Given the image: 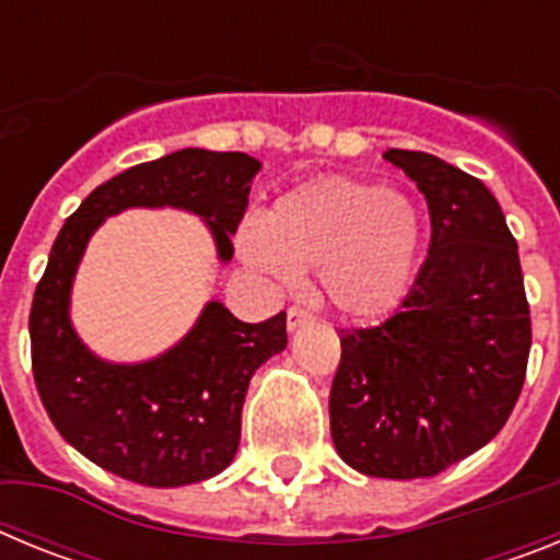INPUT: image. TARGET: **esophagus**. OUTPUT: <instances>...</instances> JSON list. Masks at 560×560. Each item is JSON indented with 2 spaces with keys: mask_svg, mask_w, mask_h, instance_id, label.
I'll return each instance as SVG.
<instances>
[{
  "mask_svg": "<svg viewBox=\"0 0 560 560\" xmlns=\"http://www.w3.org/2000/svg\"><path fill=\"white\" fill-rule=\"evenodd\" d=\"M305 325H311V314L303 308H289V314H285V328H289V334H294V330L305 328Z\"/></svg>",
  "mask_w": 560,
  "mask_h": 560,
  "instance_id": "1",
  "label": "esophagus"
}]
</instances>
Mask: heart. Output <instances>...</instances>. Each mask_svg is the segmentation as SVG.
<instances>
[{
    "mask_svg": "<svg viewBox=\"0 0 560 560\" xmlns=\"http://www.w3.org/2000/svg\"><path fill=\"white\" fill-rule=\"evenodd\" d=\"M423 246V219L404 192L330 176L275 201L264 226L237 232V255L275 285L316 269L319 296L353 323H373L407 296Z\"/></svg>",
    "mask_w": 560,
    "mask_h": 560,
    "instance_id": "obj_1",
    "label": "heart"
}]
</instances>
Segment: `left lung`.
I'll use <instances>...</instances> for the list:
<instances>
[{
    "label": "left lung",
    "instance_id": "8db88e82",
    "mask_svg": "<svg viewBox=\"0 0 560 560\" xmlns=\"http://www.w3.org/2000/svg\"><path fill=\"white\" fill-rule=\"evenodd\" d=\"M429 205L432 246L398 314L339 330L330 438L364 477L423 479L491 443L530 355L516 237L493 192L432 153L389 148Z\"/></svg>",
    "mask_w": 560,
    "mask_h": 560
}]
</instances>
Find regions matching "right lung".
<instances>
[{"label": "right lung", "instance_id": "right-lung-1", "mask_svg": "<svg viewBox=\"0 0 560 560\" xmlns=\"http://www.w3.org/2000/svg\"><path fill=\"white\" fill-rule=\"evenodd\" d=\"M260 162L249 153L182 148L128 167L81 201L49 249L30 308L33 375L61 438L86 459L148 488L215 477L235 459L246 389L289 345L285 314L241 323L210 300L176 345L145 361H112L72 325V285L86 246L126 210H182L205 221L219 264L249 205Z\"/></svg>", "mask_w": 560, "mask_h": 560}]
</instances>
